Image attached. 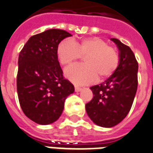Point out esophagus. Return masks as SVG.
<instances>
[{
    "mask_svg": "<svg viewBox=\"0 0 153 153\" xmlns=\"http://www.w3.org/2000/svg\"><path fill=\"white\" fill-rule=\"evenodd\" d=\"M74 90H75V91L76 92H79V91H81L82 88L81 87H78V86H75V87H74Z\"/></svg>",
    "mask_w": 153,
    "mask_h": 153,
    "instance_id": "34e87169",
    "label": "esophagus"
}]
</instances>
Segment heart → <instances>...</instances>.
<instances>
[{
    "label": "heart",
    "instance_id": "b5f03b06",
    "mask_svg": "<svg viewBox=\"0 0 153 153\" xmlns=\"http://www.w3.org/2000/svg\"><path fill=\"white\" fill-rule=\"evenodd\" d=\"M57 55L63 66H69L82 56L83 65H74L65 71V75L74 83L84 85L110 77L118 67L120 55L117 50L97 37L80 41H62L57 48Z\"/></svg>",
    "mask_w": 153,
    "mask_h": 153
}]
</instances>
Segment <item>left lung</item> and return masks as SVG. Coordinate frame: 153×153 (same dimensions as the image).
<instances>
[{
    "label": "left lung",
    "mask_w": 153,
    "mask_h": 153,
    "mask_svg": "<svg viewBox=\"0 0 153 153\" xmlns=\"http://www.w3.org/2000/svg\"><path fill=\"white\" fill-rule=\"evenodd\" d=\"M119 50L120 62L107 80L91 87L93 98L86 104V111L95 124L111 128L120 123L131 109L138 86V62L128 45L111 38Z\"/></svg>",
    "instance_id": "8db88e82"
}]
</instances>
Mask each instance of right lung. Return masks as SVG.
I'll list each match as a JSON object with an SVG mask.
<instances>
[{
  "label": "right lung",
  "mask_w": 153,
  "mask_h": 153,
  "mask_svg": "<svg viewBox=\"0 0 153 153\" xmlns=\"http://www.w3.org/2000/svg\"><path fill=\"white\" fill-rule=\"evenodd\" d=\"M72 36L62 30L51 29L33 35L18 58L17 90L23 112L35 123L47 125L61 116L64 102L74 91L64 79L57 48L64 38Z\"/></svg>",
  "instance_id": "obj_1"
}]
</instances>
